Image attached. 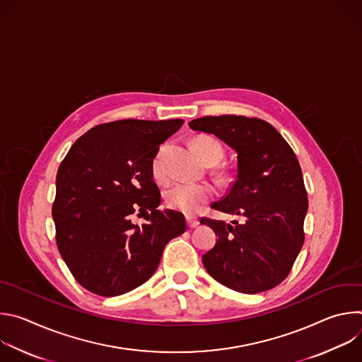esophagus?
I'll return each instance as SVG.
<instances>
[{
	"label": "esophagus",
	"instance_id": "esophagus-1",
	"mask_svg": "<svg viewBox=\"0 0 362 362\" xmlns=\"http://www.w3.org/2000/svg\"><path fill=\"white\" fill-rule=\"evenodd\" d=\"M186 222H187V226L192 228V229H193V228H197L199 223H200L199 219H197V218H193V216H187V218H186Z\"/></svg>",
	"mask_w": 362,
	"mask_h": 362
}]
</instances>
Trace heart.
Segmentation results:
<instances>
[{
    "label": "heart",
    "instance_id": "obj_1",
    "mask_svg": "<svg viewBox=\"0 0 362 362\" xmlns=\"http://www.w3.org/2000/svg\"><path fill=\"white\" fill-rule=\"evenodd\" d=\"M194 148L206 163L214 160L219 162L223 156V148L221 143L209 136L197 137L194 140ZM163 153L165 146L160 147V150L151 162V173L158 182H163L168 177L166 170L163 168ZM214 196L215 189L209 183L179 182L165 192V200L168 208L182 212L185 215H196L206 203L214 199Z\"/></svg>",
    "mask_w": 362,
    "mask_h": 362
}]
</instances>
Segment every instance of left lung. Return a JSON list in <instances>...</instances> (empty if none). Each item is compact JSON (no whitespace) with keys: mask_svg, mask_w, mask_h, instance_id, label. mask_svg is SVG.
Masks as SVG:
<instances>
[{"mask_svg":"<svg viewBox=\"0 0 362 362\" xmlns=\"http://www.w3.org/2000/svg\"><path fill=\"white\" fill-rule=\"evenodd\" d=\"M189 127L215 134L238 154L235 182L211 208L240 221L200 219L218 235L202 256L206 271L243 293L275 288L289 275L305 238L308 197L293 150L274 126L255 117L206 116Z\"/></svg>","mask_w":362,"mask_h":362,"instance_id":"left-lung-1","label":"left lung"}]
</instances>
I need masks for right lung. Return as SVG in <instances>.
<instances>
[{
  "instance_id": "right-lung-1",
  "label": "right lung",
  "mask_w": 362,
  "mask_h": 362,
  "mask_svg": "<svg viewBox=\"0 0 362 362\" xmlns=\"http://www.w3.org/2000/svg\"><path fill=\"white\" fill-rule=\"evenodd\" d=\"M183 124L126 119L98 124L69 150L56 177L53 219L59 252L76 281L101 296L144 284L158 269L166 243L186 230L180 212L162 202L151 162ZM146 214L147 224L131 216Z\"/></svg>"
}]
</instances>
